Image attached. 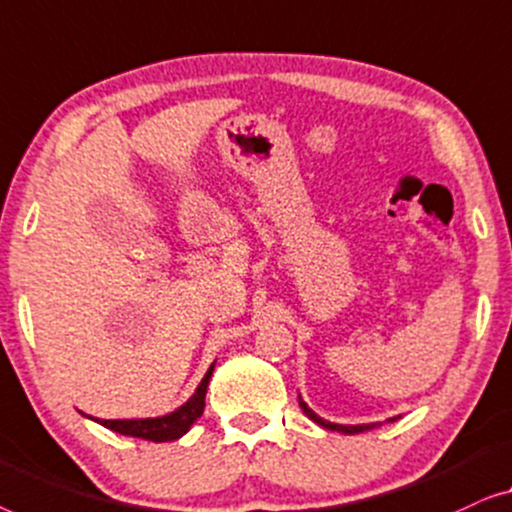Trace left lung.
I'll return each instance as SVG.
<instances>
[{
  "label": "left lung",
  "instance_id": "obj_1",
  "mask_svg": "<svg viewBox=\"0 0 512 512\" xmlns=\"http://www.w3.org/2000/svg\"><path fill=\"white\" fill-rule=\"evenodd\" d=\"M299 406L304 408V413L311 417L313 422H318L320 427H325V429H331V431H341V434H362V431H369V429H373V427H378V424H334V422H327V420H322L320 415H315L311 408H308V403L299 397ZM397 420V417H392L390 422H394Z\"/></svg>",
  "mask_w": 512,
  "mask_h": 512
}]
</instances>
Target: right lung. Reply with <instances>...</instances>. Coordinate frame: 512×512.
I'll return each mask as SVG.
<instances>
[{"label": "right lung", "mask_w": 512, "mask_h": 512, "mask_svg": "<svg viewBox=\"0 0 512 512\" xmlns=\"http://www.w3.org/2000/svg\"><path fill=\"white\" fill-rule=\"evenodd\" d=\"M213 366L206 371V376L201 378V383L190 399H187L181 408H176L174 413L162 415V417H146V420H95L99 424H104L106 429L115 431V434L122 436H134V438H143V441H153V443H167V441H176L183 434L190 431L194 422L199 420L201 413H204V399H206V387L208 380L213 376Z\"/></svg>", "instance_id": "add662e5"}]
</instances>
